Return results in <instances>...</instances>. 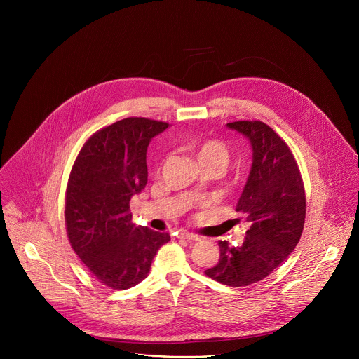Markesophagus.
Instances as JSON below:
<instances>
[{
  "label": "esophagus",
  "mask_w": 359,
  "mask_h": 359,
  "mask_svg": "<svg viewBox=\"0 0 359 359\" xmlns=\"http://www.w3.org/2000/svg\"><path fill=\"white\" fill-rule=\"evenodd\" d=\"M177 237L179 238H184V240H189V241H197L200 240V237L197 234H193V233H189V231H179L177 233Z\"/></svg>",
  "instance_id": "34e87169"
}]
</instances>
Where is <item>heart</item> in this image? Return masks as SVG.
<instances>
[{
	"mask_svg": "<svg viewBox=\"0 0 359 359\" xmlns=\"http://www.w3.org/2000/svg\"><path fill=\"white\" fill-rule=\"evenodd\" d=\"M191 153L198 165H213L222 172L227 168L230 161V150L227 144L216 137H208L191 146Z\"/></svg>",
	"mask_w": 359,
	"mask_h": 359,
	"instance_id": "1",
	"label": "heart"
}]
</instances>
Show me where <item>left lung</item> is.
<instances>
[{"instance_id": "obj_1", "label": "left lung", "mask_w": 359, "mask_h": 359, "mask_svg": "<svg viewBox=\"0 0 359 359\" xmlns=\"http://www.w3.org/2000/svg\"><path fill=\"white\" fill-rule=\"evenodd\" d=\"M251 142L252 166L236 210L250 223L240 245L219 241L220 260L204 271L230 287L270 276L295 248L305 222V189L288 144L262 121L227 123Z\"/></svg>"}]
</instances>
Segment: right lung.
I'll list each match as a JSON object with an SVG mask.
<instances>
[{"instance_id":"obj_1","label":"right lung","mask_w":359,"mask_h":359,"mask_svg":"<svg viewBox=\"0 0 359 359\" xmlns=\"http://www.w3.org/2000/svg\"><path fill=\"white\" fill-rule=\"evenodd\" d=\"M168 122L126 118L96 130L83 143L65 191L71 247L104 285L126 290L147 277L168 233L132 223L130 197L147 183L146 151Z\"/></svg>"}]
</instances>
